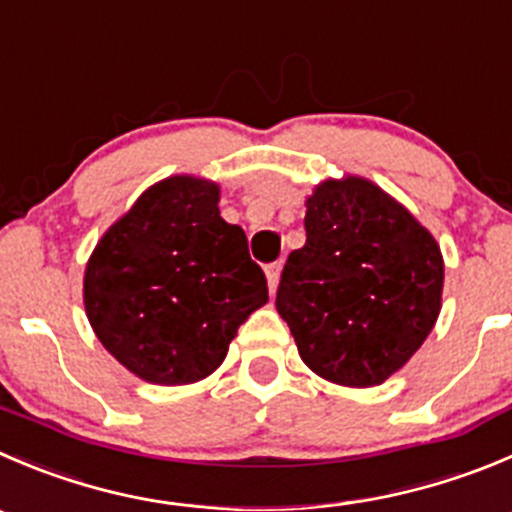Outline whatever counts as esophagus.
<instances>
[{
	"instance_id": "esophagus-1",
	"label": "esophagus",
	"mask_w": 512,
	"mask_h": 512,
	"mask_svg": "<svg viewBox=\"0 0 512 512\" xmlns=\"http://www.w3.org/2000/svg\"><path fill=\"white\" fill-rule=\"evenodd\" d=\"M280 272H282L280 262H272V265L265 267V275H267V285H270V292L277 290V282H280Z\"/></svg>"
}]
</instances>
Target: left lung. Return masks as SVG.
Segmentation results:
<instances>
[{
    "label": "left lung",
    "instance_id": "1",
    "mask_svg": "<svg viewBox=\"0 0 512 512\" xmlns=\"http://www.w3.org/2000/svg\"><path fill=\"white\" fill-rule=\"evenodd\" d=\"M305 207L307 240L287 257L275 307L315 375L375 388L438 322L443 252L408 207L365 177L322 180Z\"/></svg>",
    "mask_w": 512,
    "mask_h": 512
}]
</instances>
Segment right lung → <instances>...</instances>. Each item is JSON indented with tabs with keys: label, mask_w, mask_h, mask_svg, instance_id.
I'll return each instance as SVG.
<instances>
[{
	"label": "right lung",
	"mask_w": 512,
	"mask_h": 512,
	"mask_svg": "<svg viewBox=\"0 0 512 512\" xmlns=\"http://www.w3.org/2000/svg\"><path fill=\"white\" fill-rule=\"evenodd\" d=\"M220 185L172 175L147 187L84 267V312L104 350L152 385H190L222 365L237 327L267 302Z\"/></svg>",
	"instance_id": "obj_1"
}]
</instances>
